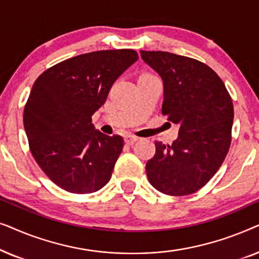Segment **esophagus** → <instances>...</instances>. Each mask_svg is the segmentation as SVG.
Returning a JSON list of instances; mask_svg holds the SVG:
<instances>
[{
  "mask_svg": "<svg viewBox=\"0 0 259 259\" xmlns=\"http://www.w3.org/2000/svg\"><path fill=\"white\" fill-rule=\"evenodd\" d=\"M138 139H139V138L136 136H132V134H127V136H125V143L128 145L134 144Z\"/></svg>",
  "mask_w": 259,
  "mask_h": 259,
  "instance_id": "1",
  "label": "esophagus"
}]
</instances>
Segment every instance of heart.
Listing matches in <instances>:
<instances>
[{
	"instance_id": "heart-1",
	"label": "heart",
	"mask_w": 259,
	"mask_h": 259,
	"mask_svg": "<svg viewBox=\"0 0 259 259\" xmlns=\"http://www.w3.org/2000/svg\"><path fill=\"white\" fill-rule=\"evenodd\" d=\"M143 75H150V74H147V73H145V74H143Z\"/></svg>"
}]
</instances>
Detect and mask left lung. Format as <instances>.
<instances>
[{
  "instance_id": "8db88e82",
  "label": "left lung",
  "mask_w": 259,
  "mask_h": 259,
  "mask_svg": "<svg viewBox=\"0 0 259 259\" xmlns=\"http://www.w3.org/2000/svg\"><path fill=\"white\" fill-rule=\"evenodd\" d=\"M164 81L161 113L179 123L171 145L155 140L146 164L151 185L167 196H187L206 185L221 167L232 139L233 104L211 67L168 52H140Z\"/></svg>"
}]
</instances>
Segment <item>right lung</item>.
<instances>
[{
    "mask_svg": "<svg viewBox=\"0 0 259 259\" xmlns=\"http://www.w3.org/2000/svg\"><path fill=\"white\" fill-rule=\"evenodd\" d=\"M138 58L133 49L86 53L46 69L34 82L23 112L29 150L67 192H95L111 179L123 139L95 131L92 115Z\"/></svg>",
    "mask_w": 259,
    "mask_h": 259,
    "instance_id": "1",
    "label": "right lung"
}]
</instances>
